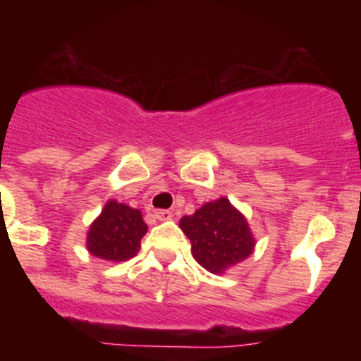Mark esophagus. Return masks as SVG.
Instances as JSON below:
<instances>
[{
    "label": "esophagus",
    "mask_w": 361,
    "mask_h": 361,
    "mask_svg": "<svg viewBox=\"0 0 361 361\" xmlns=\"http://www.w3.org/2000/svg\"><path fill=\"white\" fill-rule=\"evenodd\" d=\"M153 216L157 220H171L173 219V213H171L170 209H159V212L153 213Z\"/></svg>",
    "instance_id": "1"
}]
</instances>
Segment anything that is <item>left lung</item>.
<instances>
[{
    "mask_svg": "<svg viewBox=\"0 0 361 361\" xmlns=\"http://www.w3.org/2000/svg\"><path fill=\"white\" fill-rule=\"evenodd\" d=\"M178 226L190 238L193 258L213 275L244 262L255 250L247 220L226 197L183 216Z\"/></svg>",
    "mask_w": 361,
    "mask_h": 361,
    "instance_id": "left-lung-1",
    "label": "left lung"
}]
</instances>
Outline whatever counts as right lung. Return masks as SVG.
I'll return each instance as SVG.
<instances>
[{
  "label": "right lung",
  "instance_id": "right-lung-1",
  "mask_svg": "<svg viewBox=\"0 0 361 361\" xmlns=\"http://www.w3.org/2000/svg\"><path fill=\"white\" fill-rule=\"evenodd\" d=\"M148 231L139 209L117 200H108L103 212L90 224L86 250L108 262L130 260L141 250V238Z\"/></svg>",
  "mask_w": 361,
  "mask_h": 361
}]
</instances>
